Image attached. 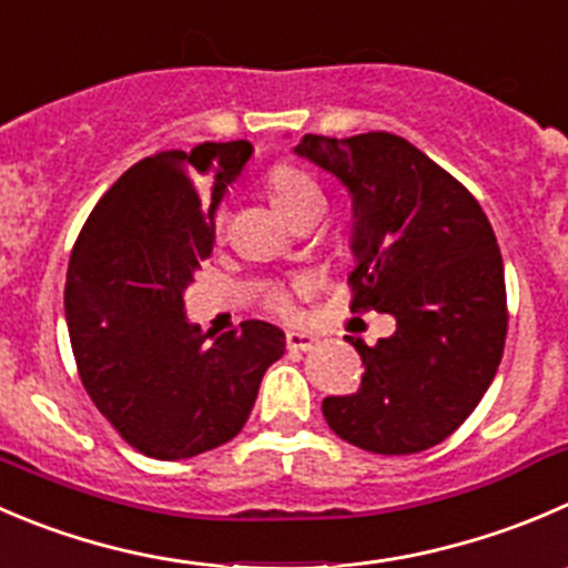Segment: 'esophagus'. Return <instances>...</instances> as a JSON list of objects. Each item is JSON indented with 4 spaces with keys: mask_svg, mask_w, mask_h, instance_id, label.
<instances>
[{
    "mask_svg": "<svg viewBox=\"0 0 568 568\" xmlns=\"http://www.w3.org/2000/svg\"><path fill=\"white\" fill-rule=\"evenodd\" d=\"M285 344L294 352H307L318 344V338L313 333H307V329H288L285 333Z\"/></svg>",
    "mask_w": 568,
    "mask_h": 568,
    "instance_id": "obj_1",
    "label": "esophagus"
}]
</instances>
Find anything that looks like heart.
<instances>
[{"instance_id": "1", "label": "heart", "mask_w": 568, "mask_h": 568, "mask_svg": "<svg viewBox=\"0 0 568 568\" xmlns=\"http://www.w3.org/2000/svg\"><path fill=\"white\" fill-rule=\"evenodd\" d=\"M266 191H268V200H272V205L277 207V213L283 219L288 216L291 211H296L302 202L318 196L316 183H313V180L307 178L302 169H294V166L274 169V172L268 174ZM274 305H277L280 311H288V296H277V300H274Z\"/></svg>"}]
</instances>
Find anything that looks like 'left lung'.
Listing matches in <instances>:
<instances>
[{
	"instance_id": "obj_1",
	"label": "left lung",
	"mask_w": 568,
	"mask_h": 568,
	"mask_svg": "<svg viewBox=\"0 0 568 568\" xmlns=\"http://www.w3.org/2000/svg\"><path fill=\"white\" fill-rule=\"evenodd\" d=\"M294 152L352 200V311L390 313L394 335L355 341L361 388L322 413L344 442L413 455L453 436L491 385L508 307L497 235L475 196L390 132L302 135Z\"/></svg>"
}]
</instances>
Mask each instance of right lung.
<instances>
[{
	"label": "right lung",
	"instance_id": "obj_1",
	"mask_svg": "<svg viewBox=\"0 0 568 568\" xmlns=\"http://www.w3.org/2000/svg\"><path fill=\"white\" fill-rule=\"evenodd\" d=\"M250 141L166 150L126 169L88 216L65 274L80 379L130 447L185 460L241 433L285 333L244 322L211 338L183 294L216 241V211Z\"/></svg>",
	"mask_w": 568,
	"mask_h": 568
}]
</instances>
